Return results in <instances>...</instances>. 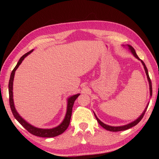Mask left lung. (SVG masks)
I'll return each instance as SVG.
<instances>
[{
    "label": "left lung",
    "instance_id": "8db88e82",
    "mask_svg": "<svg viewBox=\"0 0 159 159\" xmlns=\"http://www.w3.org/2000/svg\"><path fill=\"white\" fill-rule=\"evenodd\" d=\"M127 47L129 48V50L130 51H131V52L133 54V56H134V57H135L136 58H137L139 60H140V61H141L142 64H143V66H144V69H145V73H146V75H147V79H148V81L149 89H150V96L151 97V96H152V84H151V79H150V78H149L148 73V70H147V67H146L145 63H144V62H143V61L141 60L138 57V56H137V54H136V52H135V50H134V49L131 46H130V45H127ZM148 104H149V102L147 103V107H146L145 111H144L143 112V113L140 115V117H139L138 119H137L136 120H134V121H133V122H131V123H129V124H127V125H123V126L113 127V126L107 125L105 124V123H103V122L101 121L98 118V117L96 116V115H95V113H94V115H95V117L96 119H97V121H98V122L99 123V124L100 125L102 126V127H103L104 129L107 130V131H113V132L121 131H125V130H127V129H130V128H131V127H134V126H135L136 125H137L139 122H140L141 120L143 119V116H144V115H145V113L146 110H147V107H148Z\"/></svg>",
    "mask_w": 159,
    "mask_h": 159
}]
</instances>
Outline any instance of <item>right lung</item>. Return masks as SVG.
Masks as SVG:
<instances>
[{
  "label": "right lung",
  "mask_w": 159,
  "mask_h": 159,
  "mask_svg": "<svg viewBox=\"0 0 159 159\" xmlns=\"http://www.w3.org/2000/svg\"><path fill=\"white\" fill-rule=\"evenodd\" d=\"M33 50H32L30 52H27L26 54L23 55L20 57V60H19L18 62L17 63L16 66H15V68H14V70H12V73H11L10 80H9V83H8L9 102H10L11 109V111H12L14 117H15V119L17 120V121L20 123L28 132L34 134V135L40 137H56L57 135H59V134H61V133H63L66 131V130L68 129L69 125H70V119H71V113H72V107H73V105H74V102L75 101V99L78 98V97L80 94L78 93V94H75L74 95H72L68 99V105H67V111H66L65 118L61 124H60L58 126H57L54 128H52V129L37 128L36 127L32 126V125L29 124L28 122H26L23 118H22L20 115L18 113V112L16 111V110L15 109V107H14V101H13V91H12V90H13V81H14V74H15V71L17 70V68H18V66L21 64L24 59H25L28 54H30L31 52H32Z\"/></svg>",
  "instance_id": "add662e5"
}]
</instances>
